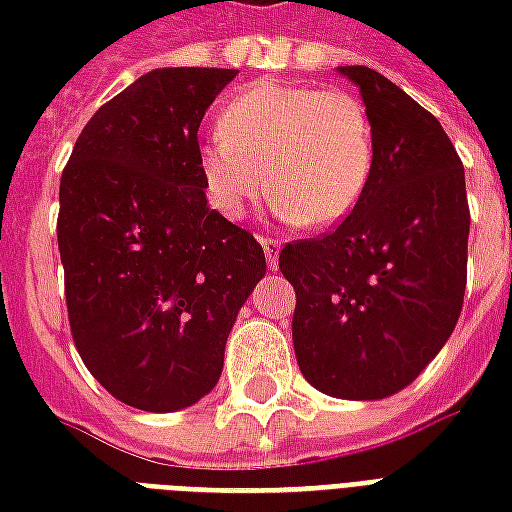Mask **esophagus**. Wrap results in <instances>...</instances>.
Masks as SVG:
<instances>
[{"instance_id": "esophagus-1", "label": "esophagus", "mask_w": 512, "mask_h": 512, "mask_svg": "<svg viewBox=\"0 0 512 512\" xmlns=\"http://www.w3.org/2000/svg\"><path fill=\"white\" fill-rule=\"evenodd\" d=\"M260 246H263V252H266L268 268H271V271H277V266H279V249H282V244H279L277 238H260Z\"/></svg>"}]
</instances>
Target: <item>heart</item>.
<instances>
[{
    "label": "heart",
    "instance_id": "b5f03b06",
    "mask_svg": "<svg viewBox=\"0 0 512 512\" xmlns=\"http://www.w3.org/2000/svg\"><path fill=\"white\" fill-rule=\"evenodd\" d=\"M205 189L230 219L271 191L301 227H326L354 211L373 172L365 104L340 87L257 82L219 112V136L200 147Z\"/></svg>",
    "mask_w": 512,
    "mask_h": 512
}]
</instances>
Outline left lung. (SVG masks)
I'll list each match as a JSON object with an SVG mask.
<instances>
[{
  "mask_svg": "<svg viewBox=\"0 0 512 512\" xmlns=\"http://www.w3.org/2000/svg\"><path fill=\"white\" fill-rule=\"evenodd\" d=\"M354 82L373 126V172L345 222L293 241L279 271L296 290L293 348L304 378L343 400H381L433 362L466 290L463 164L436 117L365 65Z\"/></svg>",
  "mask_w": 512,
  "mask_h": 512,
  "instance_id": "left-lung-1",
  "label": "left lung"
}]
</instances>
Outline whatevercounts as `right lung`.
I'll list each match as a JSON object with an SVG mask.
<instances>
[{
	"label": "right lung",
	"mask_w": 512,
	"mask_h": 512,
	"mask_svg": "<svg viewBox=\"0 0 512 512\" xmlns=\"http://www.w3.org/2000/svg\"><path fill=\"white\" fill-rule=\"evenodd\" d=\"M230 68H156L93 115L60 180L76 351L109 395L167 414L211 392L266 255L205 197L197 131Z\"/></svg>",
	"instance_id": "1"
}]
</instances>
